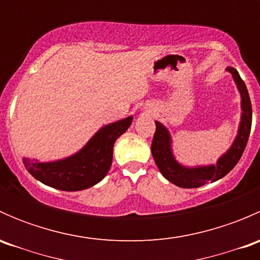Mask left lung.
Masks as SVG:
<instances>
[{
    "label": "left lung",
    "instance_id": "8db88e82",
    "mask_svg": "<svg viewBox=\"0 0 260 260\" xmlns=\"http://www.w3.org/2000/svg\"><path fill=\"white\" fill-rule=\"evenodd\" d=\"M228 72L233 75L238 89L240 91L243 113L239 131H238V136L235 138L234 143H233L226 153L220 157L216 165L193 167V169L181 166L179 162L175 159L174 154H172L171 137H170L169 131L159 122H157V120L154 122L156 123V132H154L153 141H152L151 145L152 156H153L154 162H156L159 172L164 175L165 179L175 183L179 187L195 188L204 186L205 183L210 182V181L214 182V181L220 180L234 169L235 165L239 162L244 149H245L249 135H250L251 114H253L251 113L250 98H249L248 89H246V85L240 78L239 73L234 68H228Z\"/></svg>",
    "mask_w": 260,
    "mask_h": 260
}]
</instances>
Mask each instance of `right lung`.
<instances>
[{
	"instance_id": "right-lung-1",
	"label": "right lung",
	"mask_w": 260,
	"mask_h": 260,
	"mask_svg": "<svg viewBox=\"0 0 260 260\" xmlns=\"http://www.w3.org/2000/svg\"><path fill=\"white\" fill-rule=\"evenodd\" d=\"M132 119L133 117L124 118L99 129L74 156L46 164L23 158V165L36 180L50 187L62 191L91 187L108 174L114 142L129 128Z\"/></svg>"
}]
</instances>
